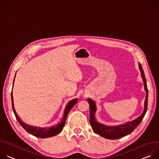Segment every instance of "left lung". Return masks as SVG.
<instances>
[{"label": "left lung", "mask_w": 159, "mask_h": 159, "mask_svg": "<svg viewBox=\"0 0 159 159\" xmlns=\"http://www.w3.org/2000/svg\"><path fill=\"white\" fill-rule=\"evenodd\" d=\"M139 68L141 72V75H142V77L143 78V81L144 83V89L147 94L146 98L145 100V108H144L143 112L142 113V115L139 116L135 120L127 122L126 124L120 125L115 126H105L100 124V122L96 120L95 117V114L97 111L96 104L93 100H92L90 98H88L87 99L88 102H89L90 105V123L93 129V131L96 134H98L102 137L110 139H119L121 137L126 136L130 134L131 133H132L143 120L147 112V107H148V90L147 89V81H146V78L145 76L143 70L142 65L140 64H139Z\"/></svg>", "instance_id": "left-lung-1"}]
</instances>
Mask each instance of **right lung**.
I'll return each mask as SVG.
<instances>
[{
    "mask_svg": "<svg viewBox=\"0 0 159 159\" xmlns=\"http://www.w3.org/2000/svg\"><path fill=\"white\" fill-rule=\"evenodd\" d=\"M16 76V75H15ZM14 80H15V77L14 78ZM14 82H13V85H14ZM13 88V86H12ZM78 102V98H75L73 99L72 100L69 101L65 107L64 109V115H63V117L62 119V120L61 121L60 123L59 124L52 126L51 127L49 128H42L40 127H34L33 126H30V125H28L25 123H24L19 117L18 115L17 114L16 111H15V108H14V100H13V96H12V90L11 92V102H12V110L13 112L14 113V115L16 116V118L17 119V120L18 121V122L20 124V125L30 134L38 137V138H50L52 136H56L58 134H59L62 130L63 129V128L65 125L66 123V120L67 119V116L70 111V110L72 109V107L74 106V105L77 103Z\"/></svg>",
    "mask_w": 159,
    "mask_h": 159,
    "instance_id": "obj_1",
    "label": "right lung"
}]
</instances>
